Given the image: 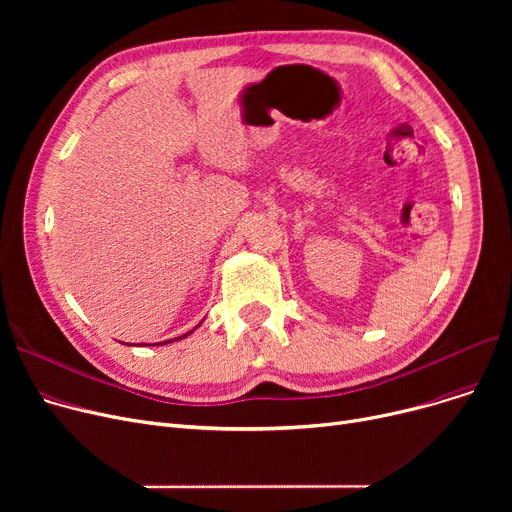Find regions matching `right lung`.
Listing matches in <instances>:
<instances>
[{
  "label": "right lung",
  "mask_w": 512,
  "mask_h": 512,
  "mask_svg": "<svg viewBox=\"0 0 512 512\" xmlns=\"http://www.w3.org/2000/svg\"><path fill=\"white\" fill-rule=\"evenodd\" d=\"M188 334H191V332H188ZM188 334H184V336H178V338H174V340H180V338H186ZM168 342H172V340H166V342H159V344H168Z\"/></svg>",
  "instance_id": "right-lung-1"
}]
</instances>
